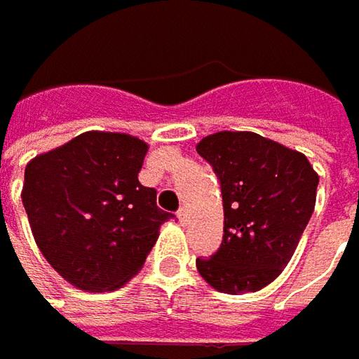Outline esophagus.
Returning <instances> with one entry per match:
<instances>
[{
    "instance_id": "obj_1",
    "label": "esophagus",
    "mask_w": 359,
    "mask_h": 359,
    "mask_svg": "<svg viewBox=\"0 0 359 359\" xmlns=\"http://www.w3.org/2000/svg\"><path fill=\"white\" fill-rule=\"evenodd\" d=\"M177 218H180L182 222H186V220H188V208H186V206H182V208L177 210Z\"/></svg>"
}]
</instances>
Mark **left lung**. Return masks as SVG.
Instances as JSON below:
<instances>
[{"instance_id": "obj_1", "label": "left lung", "mask_w": 359, "mask_h": 359, "mask_svg": "<svg viewBox=\"0 0 359 359\" xmlns=\"http://www.w3.org/2000/svg\"><path fill=\"white\" fill-rule=\"evenodd\" d=\"M222 192V243L198 257L218 292H257L288 266L315 210L319 175L309 159L255 133L222 130L198 142Z\"/></svg>"}]
</instances>
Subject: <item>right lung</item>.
<instances>
[{
    "label": "right lung",
    "mask_w": 359,
    "mask_h": 359,
    "mask_svg": "<svg viewBox=\"0 0 359 359\" xmlns=\"http://www.w3.org/2000/svg\"><path fill=\"white\" fill-rule=\"evenodd\" d=\"M144 155L141 139L93 130L26 167L22 202L32 235L75 288H120L173 217L157 206V190L139 182Z\"/></svg>",
    "instance_id": "1"
}]
</instances>
